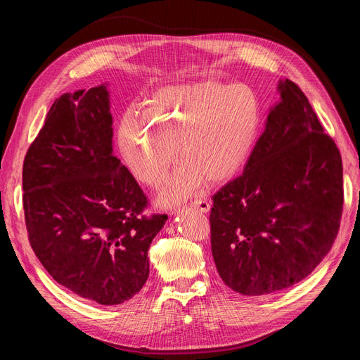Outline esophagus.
I'll return each mask as SVG.
<instances>
[{
    "label": "esophagus",
    "mask_w": 360,
    "mask_h": 360,
    "mask_svg": "<svg viewBox=\"0 0 360 360\" xmlns=\"http://www.w3.org/2000/svg\"><path fill=\"white\" fill-rule=\"evenodd\" d=\"M191 207H192V209H195V210L201 212V213H207V212L210 210V204H209V201H207L205 198L195 200L193 202H191Z\"/></svg>",
    "instance_id": "esophagus-1"
}]
</instances>
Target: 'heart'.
I'll list each match as a JSON object with an SVG mask.
<instances>
[{
  "label": "heart",
  "instance_id": "b5f03b06",
  "mask_svg": "<svg viewBox=\"0 0 360 360\" xmlns=\"http://www.w3.org/2000/svg\"><path fill=\"white\" fill-rule=\"evenodd\" d=\"M261 127V105L245 85L202 81L163 86L143 101V111L129 108L120 118L117 144L127 169L150 188L165 180L184 158L160 193L174 205L204 180L219 184L237 176L248 160Z\"/></svg>",
  "mask_w": 360,
  "mask_h": 360
}]
</instances>
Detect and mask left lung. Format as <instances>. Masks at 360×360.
Wrapping results in <instances>:
<instances>
[{
  "label": "left lung",
  "mask_w": 360,
  "mask_h": 360,
  "mask_svg": "<svg viewBox=\"0 0 360 360\" xmlns=\"http://www.w3.org/2000/svg\"><path fill=\"white\" fill-rule=\"evenodd\" d=\"M263 135L242 176L213 195L212 254L225 284L245 296L288 288L328 255L340 231L342 160L307 96L278 85Z\"/></svg>",
  "instance_id": "8db88e82"
}]
</instances>
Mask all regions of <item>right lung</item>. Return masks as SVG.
<instances>
[{
	"instance_id": "add662e5",
	"label": "right lung",
	"mask_w": 360,
	"mask_h": 360,
	"mask_svg": "<svg viewBox=\"0 0 360 360\" xmlns=\"http://www.w3.org/2000/svg\"><path fill=\"white\" fill-rule=\"evenodd\" d=\"M30 245L48 274L79 297L118 304L148 278V248L168 219L147 217L143 189L112 153L106 85L63 94L22 169Z\"/></svg>"
}]
</instances>
